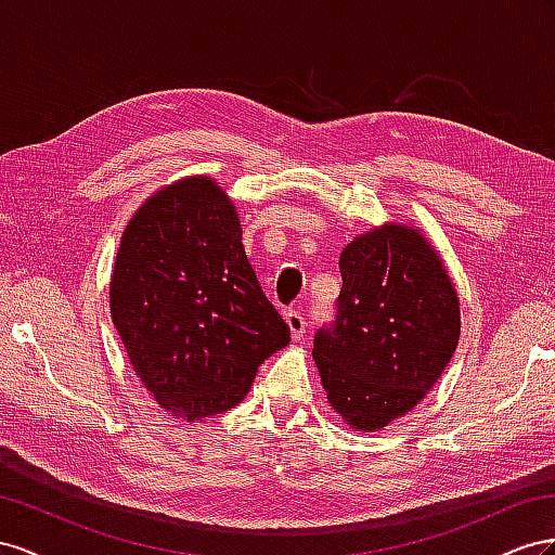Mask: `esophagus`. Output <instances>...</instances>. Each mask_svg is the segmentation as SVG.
Segmentation results:
<instances>
[{"label":"esophagus","instance_id":"1","mask_svg":"<svg viewBox=\"0 0 555 555\" xmlns=\"http://www.w3.org/2000/svg\"><path fill=\"white\" fill-rule=\"evenodd\" d=\"M286 323H288V327H291V332H293V339L295 341H299L305 337V332H307V319L299 311H295V309H288L286 311Z\"/></svg>","mask_w":555,"mask_h":555}]
</instances>
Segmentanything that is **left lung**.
<instances>
[{
	"label": "left lung",
	"instance_id": "1",
	"mask_svg": "<svg viewBox=\"0 0 555 555\" xmlns=\"http://www.w3.org/2000/svg\"><path fill=\"white\" fill-rule=\"evenodd\" d=\"M335 321L313 337L330 406L353 430L414 409L449 365L461 309L444 264L416 230L384 225L341 250Z\"/></svg>",
	"mask_w": 555,
	"mask_h": 555
}]
</instances>
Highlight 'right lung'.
Returning <instances> with one entry per match:
<instances>
[{
  "instance_id": "right-lung-1",
  "label": "right lung",
  "mask_w": 555,
  "mask_h": 555,
  "mask_svg": "<svg viewBox=\"0 0 555 555\" xmlns=\"http://www.w3.org/2000/svg\"><path fill=\"white\" fill-rule=\"evenodd\" d=\"M111 315L141 384L188 421L240 404L262 362L291 341L246 258L234 204L207 177L160 190L132 216Z\"/></svg>"
}]
</instances>
